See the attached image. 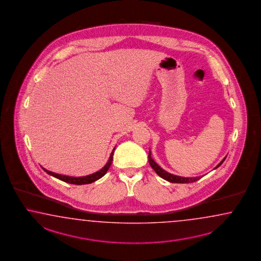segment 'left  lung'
Returning a JSON list of instances; mask_svg holds the SVG:
<instances>
[{"instance_id":"1","label":"left lung","mask_w":261,"mask_h":261,"mask_svg":"<svg viewBox=\"0 0 261 261\" xmlns=\"http://www.w3.org/2000/svg\"><path fill=\"white\" fill-rule=\"evenodd\" d=\"M151 154H152V153H151V151H150V152H149V155H148V159H149V163H150L151 167L153 168V171L156 172L160 177L165 179V180L171 182V183H182V184H183V183H192V182H195V181H197L199 179H201V178L203 177V176H197V177H182V176H178V175H174V174H172V173H170V172H167L166 171H164L161 167H159V166L154 162V160L152 159ZM225 159H226V156H225L214 169H217L218 167H220V166L222 165L223 161L225 160Z\"/></svg>"}]
</instances>
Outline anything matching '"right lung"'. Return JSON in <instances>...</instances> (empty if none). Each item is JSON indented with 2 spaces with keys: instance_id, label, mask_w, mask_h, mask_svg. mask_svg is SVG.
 Returning <instances> with one entry per match:
<instances>
[{
  "instance_id": "right-lung-1",
  "label": "right lung",
  "mask_w": 261,
  "mask_h": 261,
  "mask_svg": "<svg viewBox=\"0 0 261 261\" xmlns=\"http://www.w3.org/2000/svg\"><path fill=\"white\" fill-rule=\"evenodd\" d=\"M114 150L115 148L113 149V151H112L111 154H110V156H109L108 163L106 164V166H105L103 168H102L100 171L94 172V173H92V174L87 175V176H82V177H72V176H67V175H62V174H58V173H55V172H50V171L46 170L44 168H42V169H43L45 172H47L48 174H50V175L54 176V177L58 178L59 180L64 181V182H66V183H70V184L73 185L90 184V183H92V182H95L96 180H98V179L102 178V176L107 173V172L108 171V169H109V167H110L111 163H112V160H113V153H114Z\"/></svg>"
}]
</instances>
